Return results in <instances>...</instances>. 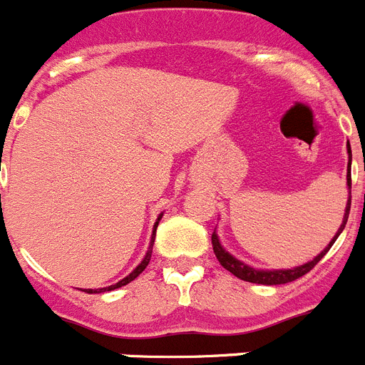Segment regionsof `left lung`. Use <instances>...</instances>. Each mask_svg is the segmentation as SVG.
I'll list each match as a JSON object with an SVG mask.
<instances>
[{
  "mask_svg": "<svg viewBox=\"0 0 365 365\" xmlns=\"http://www.w3.org/2000/svg\"><path fill=\"white\" fill-rule=\"evenodd\" d=\"M347 153H349V170H351V147H349V142H347ZM347 170V185H349L351 189V173ZM349 209H351V200H347V207H346V215H344V222L342 225H340V229H338L336 236H334L333 240L329 242V245H327L324 251L320 252V255L314 258V260H311L309 264H304L300 265V267H294V269H280V271H260V269H252L249 267V265L242 264L240 260H236L235 256L229 255L225 249L222 247V244H220L218 236H216V232H212L211 236V242H212V251H215L216 258H218V262L222 264V267L227 269L229 272H232L235 277H238L240 280H245V282H252V284H262V285H280V284H287V282H294L298 280L300 277H304V274H307V272L311 271V269L314 267V265L318 264V262L326 256V252L329 251L331 245L336 242V238L340 236V232L344 231V227H346L347 223V216H349Z\"/></svg>",
  "mask_w": 365,
  "mask_h": 365,
  "instance_id": "1",
  "label": "left lung"
}]
</instances>
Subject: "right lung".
Returning <instances> with one entry per match:
<instances>
[{"instance_id": "add662e5", "label": "right lung", "mask_w": 365, "mask_h": 365, "mask_svg": "<svg viewBox=\"0 0 365 365\" xmlns=\"http://www.w3.org/2000/svg\"><path fill=\"white\" fill-rule=\"evenodd\" d=\"M160 218H162V215L158 216V222H160ZM158 222L154 223V231H153V240H150V247H149V251H147V255H145V258H143L142 264L138 265V267L134 269L133 272H130L129 277L123 278V280H120V282H118V284L109 285V287H103V289H100V291H94V289H87V293H103V291H113V289H118V287H121V285H127V284H129V282H133L134 278L138 277V274H142L143 269H145L147 265H149L150 255H153V242H154V236H156V227H158Z\"/></svg>"}]
</instances>
